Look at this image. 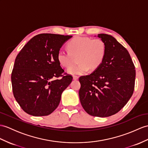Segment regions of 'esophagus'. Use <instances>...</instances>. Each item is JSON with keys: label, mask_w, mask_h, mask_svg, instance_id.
Wrapping results in <instances>:
<instances>
[{"label": "esophagus", "mask_w": 148, "mask_h": 148, "mask_svg": "<svg viewBox=\"0 0 148 148\" xmlns=\"http://www.w3.org/2000/svg\"><path fill=\"white\" fill-rule=\"evenodd\" d=\"M73 79L74 80H78V76H73Z\"/></svg>", "instance_id": "34e87169"}]
</instances>
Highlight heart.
Segmentation results:
<instances>
[{
	"label": "heart",
	"instance_id": "1",
	"mask_svg": "<svg viewBox=\"0 0 148 148\" xmlns=\"http://www.w3.org/2000/svg\"><path fill=\"white\" fill-rule=\"evenodd\" d=\"M67 47L71 53L60 50L57 60L62 66L68 68L73 62V57L78 56L79 63L67 70L68 73L71 75L84 74L90 68L96 70L102 63L106 55V45L100 39L77 37L68 42Z\"/></svg>",
	"mask_w": 148,
	"mask_h": 148
}]
</instances>
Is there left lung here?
Here are the masks:
<instances>
[{"mask_svg": "<svg viewBox=\"0 0 148 148\" xmlns=\"http://www.w3.org/2000/svg\"><path fill=\"white\" fill-rule=\"evenodd\" d=\"M98 37L105 43L106 55L93 73L79 78V97L89 115L106 117L117 113L131 99L136 70L128 51L113 36L99 34Z\"/></svg>", "mask_w": 148, "mask_h": 148, "instance_id": "1", "label": "left lung"}]
</instances>
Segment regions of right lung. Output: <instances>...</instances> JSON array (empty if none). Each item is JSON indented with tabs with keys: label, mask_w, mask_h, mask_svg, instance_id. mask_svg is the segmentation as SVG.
<instances>
[{
	"label": "right lung",
	"mask_w": 148,
	"mask_h": 148,
	"mask_svg": "<svg viewBox=\"0 0 148 148\" xmlns=\"http://www.w3.org/2000/svg\"><path fill=\"white\" fill-rule=\"evenodd\" d=\"M71 36L40 34L29 41L15 60L11 75L14 97L23 110L33 116L51 114L58 106L63 92L72 81L63 76L57 55ZM59 77L62 78L55 79Z\"/></svg>",
	"instance_id": "obj_1"
}]
</instances>
